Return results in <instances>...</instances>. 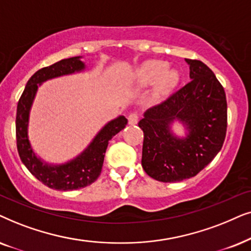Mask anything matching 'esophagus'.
Listing matches in <instances>:
<instances>
[{"label": "esophagus", "mask_w": 251, "mask_h": 251, "mask_svg": "<svg viewBox=\"0 0 251 251\" xmlns=\"http://www.w3.org/2000/svg\"><path fill=\"white\" fill-rule=\"evenodd\" d=\"M139 122V115L136 112H132L129 113L128 116V124L129 125H135Z\"/></svg>", "instance_id": "obj_1"}]
</instances>
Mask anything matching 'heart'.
Instances as JSON below:
<instances>
[{"mask_svg":"<svg viewBox=\"0 0 251 251\" xmlns=\"http://www.w3.org/2000/svg\"><path fill=\"white\" fill-rule=\"evenodd\" d=\"M178 79V73L175 70H168L165 62L150 61L140 66L129 81L139 88H146L156 83L155 95L162 96L176 85Z\"/></svg>","mask_w":251,"mask_h":251,"instance_id":"b5f03b06","label":"heart"}]
</instances>
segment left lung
Returning <instances> with one entry per match:
<instances>
[{
  "instance_id": "obj_1",
  "label": "left lung",
  "mask_w": 251,
  "mask_h": 251,
  "mask_svg": "<svg viewBox=\"0 0 251 251\" xmlns=\"http://www.w3.org/2000/svg\"><path fill=\"white\" fill-rule=\"evenodd\" d=\"M190 81L139 122L143 131L142 168L152 179L176 182L195 176L222 149L227 129V102L222 83L204 63L188 59ZM189 129L186 138L171 132L173 120Z\"/></svg>"
}]
</instances>
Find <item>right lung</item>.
I'll use <instances>...</instances> for the list:
<instances>
[{
    "label": "right lung",
    "mask_w": 251,
    "mask_h": 251,
    "mask_svg": "<svg viewBox=\"0 0 251 251\" xmlns=\"http://www.w3.org/2000/svg\"><path fill=\"white\" fill-rule=\"evenodd\" d=\"M80 56L62 59L55 64L40 69L26 83L17 105L16 139L22 162L29 172L43 185L51 189L75 190L92 185L101 175L103 160L109 141L125 127L127 119L124 116L111 120L98 133L85 151L62 165H50L35 156L27 135L29 110L38 87L46 80L82 71L85 64Z\"/></svg>",
    "instance_id": "right-lung-1"
}]
</instances>
